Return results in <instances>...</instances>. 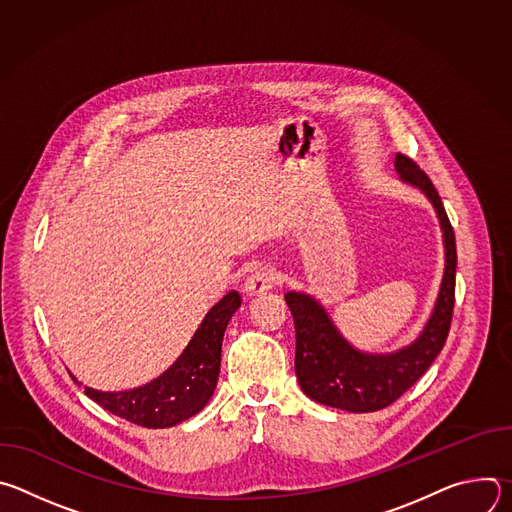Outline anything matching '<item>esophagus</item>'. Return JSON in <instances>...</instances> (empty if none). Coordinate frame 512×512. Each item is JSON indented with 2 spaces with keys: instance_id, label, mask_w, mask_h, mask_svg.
<instances>
[{
  "instance_id": "34e87169",
  "label": "esophagus",
  "mask_w": 512,
  "mask_h": 512,
  "mask_svg": "<svg viewBox=\"0 0 512 512\" xmlns=\"http://www.w3.org/2000/svg\"><path fill=\"white\" fill-rule=\"evenodd\" d=\"M275 283V273L269 265H259L245 281L243 289L247 296H259V294H265L267 289H271Z\"/></svg>"
}]
</instances>
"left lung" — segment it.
<instances>
[{"label":"left lung","instance_id":"1","mask_svg":"<svg viewBox=\"0 0 512 512\" xmlns=\"http://www.w3.org/2000/svg\"><path fill=\"white\" fill-rule=\"evenodd\" d=\"M395 168L433 202L446 243L442 289L421 336L395 354H362L336 332L318 302L296 291L285 296L296 324V375L302 391L322 405L352 413L385 409L411 389L442 352L454 316L458 255L452 223L429 176L411 158L397 154Z\"/></svg>","mask_w":512,"mask_h":512}]
</instances>
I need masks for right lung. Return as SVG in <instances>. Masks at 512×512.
I'll use <instances>...</instances> for the list:
<instances>
[{"mask_svg": "<svg viewBox=\"0 0 512 512\" xmlns=\"http://www.w3.org/2000/svg\"><path fill=\"white\" fill-rule=\"evenodd\" d=\"M239 306L237 291H229L214 304L182 356L156 381L125 393H101L85 387V395L113 415L150 429L172 427L196 415L214 393L221 373L225 328Z\"/></svg>", "mask_w": 512, "mask_h": 512, "instance_id": "add662e5", "label": "right lung"}]
</instances>
